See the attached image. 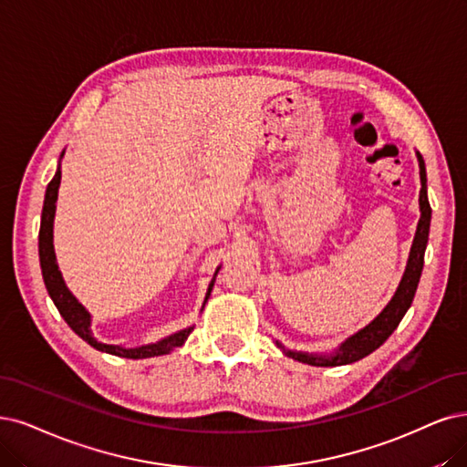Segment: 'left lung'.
I'll return each mask as SVG.
<instances>
[{"mask_svg": "<svg viewBox=\"0 0 467 467\" xmlns=\"http://www.w3.org/2000/svg\"><path fill=\"white\" fill-rule=\"evenodd\" d=\"M418 161H420V177H421V190H420V207H421V217L418 223L416 236H413V244L410 252V260L404 277L400 281L399 290H396L394 298L390 304L379 314L377 319H373L366 329H361L354 337H350L342 347L335 352V356H307L302 352H286L290 358H295L302 364L309 366H344L352 364L361 358H366L373 350H377L381 344L392 335V331L399 327L402 317L406 316L408 307L411 306L413 296H416L418 283L423 271V257H425V246L429 238V224H431V205L427 200V175H425V161L421 153L418 151Z\"/></svg>", "mask_w": 467, "mask_h": 467, "instance_id": "left-lung-1", "label": "left lung"}]
</instances>
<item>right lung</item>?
I'll list each match as a JSON object with an SVG mask.
<instances>
[{"mask_svg": "<svg viewBox=\"0 0 467 467\" xmlns=\"http://www.w3.org/2000/svg\"><path fill=\"white\" fill-rule=\"evenodd\" d=\"M61 182V169H57L56 177L46 188V200H44V210H42V223H40V236H38V254H40V267H42V277L44 285L47 288L49 298L54 300L56 307L59 309L61 317L67 321V325L82 338L94 347L96 350L108 352L119 358H130V359H140V358H151V356H163L169 354L172 348H179L188 338V335L194 331V327H188L184 331H179L171 335L155 344H146L140 348H123L115 347V344H101L98 342L90 333V316L86 309L77 302V298L68 292V288L63 283V277L59 273V267L56 264V252H54V215H56V200H57V190ZM213 288V283L207 288L205 300L210 298V292Z\"/></svg>", "mask_w": 467, "mask_h": 467, "instance_id": "obj_1", "label": "right lung"}]
</instances>
